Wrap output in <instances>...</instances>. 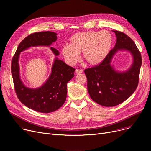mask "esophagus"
Returning <instances> with one entry per match:
<instances>
[{
    "label": "esophagus",
    "instance_id": "34e87169",
    "mask_svg": "<svg viewBox=\"0 0 151 151\" xmlns=\"http://www.w3.org/2000/svg\"><path fill=\"white\" fill-rule=\"evenodd\" d=\"M83 72V70H79V69H76L75 70V73L76 74H80Z\"/></svg>",
    "mask_w": 151,
    "mask_h": 151
}]
</instances>
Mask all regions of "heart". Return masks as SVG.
I'll return each mask as SVG.
<instances>
[{
  "label": "heart",
  "instance_id": "1",
  "mask_svg": "<svg viewBox=\"0 0 151 151\" xmlns=\"http://www.w3.org/2000/svg\"><path fill=\"white\" fill-rule=\"evenodd\" d=\"M113 43L109 32L86 31L73 34L68 40V45L63 46L62 54L66 61L74 65L82 52L83 59L91 65H97L108 56Z\"/></svg>",
  "mask_w": 151,
  "mask_h": 151
}]
</instances>
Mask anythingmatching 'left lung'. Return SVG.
I'll return each instance as SVG.
<instances>
[{"mask_svg":"<svg viewBox=\"0 0 151 151\" xmlns=\"http://www.w3.org/2000/svg\"><path fill=\"white\" fill-rule=\"evenodd\" d=\"M112 31L116 37L113 49L99 65L84 70L91 98L97 104L108 107L121 104L136 90L142 63L141 53L132 40L121 32ZM118 51H127L132 56L131 66L125 71H118L111 64Z\"/></svg>","mask_w":151,"mask_h":151,"instance_id":"left-lung-1","label":"left lung"}]
</instances>
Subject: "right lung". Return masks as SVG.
Segmentation results:
<instances>
[{
	"instance_id": "add662e5",
	"label": "right lung",
	"mask_w": 151,
	"mask_h": 151,
	"mask_svg": "<svg viewBox=\"0 0 151 151\" xmlns=\"http://www.w3.org/2000/svg\"><path fill=\"white\" fill-rule=\"evenodd\" d=\"M57 34L51 31L39 32L26 37L19 43L12 62V75L16 93L22 104L35 111L50 113L64 104L67 97V84L74 76L75 69L58 58L59 52L50 47L54 55L51 74L37 88L27 87L21 80L19 59L20 53L31 47H50L57 40Z\"/></svg>"
}]
</instances>
